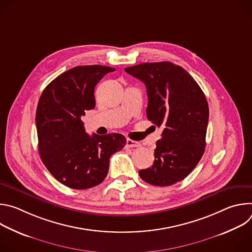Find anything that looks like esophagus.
<instances>
[{
  "mask_svg": "<svg viewBox=\"0 0 252 252\" xmlns=\"http://www.w3.org/2000/svg\"><path fill=\"white\" fill-rule=\"evenodd\" d=\"M126 147L127 148H138V147H140V143L138 141L127 138L126 139Z\"/></svg>",
  "mask_w": 252,
  "mask_h": 252,
  "instance_id": "obj_1",
  "label": "esophagus"
}]
</instances>
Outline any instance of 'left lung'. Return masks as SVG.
I'll use <instances>...</instances> for the list:
<instances>
[{
	"label": "left lung",
	"instance_id": "1",
	"mask_svg": "<svg viewBox=\"0 0 252 252\" xmlns=\"http://www.w3.org/2000/svg\"><path fill=\"white\" fill-rule=\"evenodd\" d=\"M125 70L145 83L148 120L163 126L154 164L138 174L150 185L172 186L192 171L204 153L209 113L205 95L185 68L170 62L139 63Z\"/></svg>",
	"mask_w": 252,
	"mask_h": 252
}]
</instances>
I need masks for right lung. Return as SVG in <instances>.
<instances>
[{
    "instance_id": "obj_1",
    "label": "right lung",
    "mask_w": 252,
    "mask_h": 252,
    "mask_svg": "<svg viewBox=\"0 0 252 252\" xmlns=\"http://www.w3.org/2000/svg\"><path fill=\"white\" fill-rule=\"evenodd\" d=\"M114 67L79 65L52 81L41 94L35 126L41 159L58 182L74 189H87L102 183L110 158L124 149L121 133L89 135L82 121L94 109V88Z\"/></svg>"
}]
</instances>
